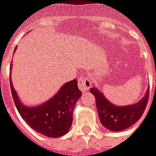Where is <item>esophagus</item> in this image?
<instances>
[{
  "label": "esophagus",
  "instance_id": "1",
  "mask_svg": "<svg viewBox=\"0 0 156 156\" xmlns=\"http://www.w3.org/2000/svg\"><path fill=\"white\" fill-rule=\"evenodd\" d=\"M91 85L92 84H91L90 80L88 78H87V77H83L78 81V86H79V88H80L81 92H86V91L89 90Z\"/></svg>",
  "mask_w": 156,
  "mask_h": 156
}]
</instances>
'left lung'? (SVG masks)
<instances>
[{"label":"left lung","mask_w":156,"mask_h":156,"mask_svg":"<svg viewBox=\"0 0 156 156\" xmlns=\"http://www.w3.org/2000/svg\"><path fill=\"white\" fill-rule=\"evenodd\" d=\"M149 88L144 97L136 104L117 105L110 102L104 94L96 87H92L90 93L96 99V107L102 125L111 131H121L136 123L143 116L148 104Z\"/></svg>","instance_id":"8db88e82"}]
</instances>
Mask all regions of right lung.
I'll use <instances>...</instances> for the list:
<instances>
[{"mask_svg": "<svg viewBox=\"0 0 156 156\" xmlns=\"http://www.w3.org/2000/svg\"><path fill=\"white\" fill-rule=\"evenodd\" d=\"M16 49L17 47L14 52ZM12 67L11 64V69ZM10 86L16 108L31 128L49 137H59L69 132L73 122V111L81 95L76 79L64 83L56 94L44 103L33 106L22 103L11 78Z\"/></svg>", "mask_w": 156, "mask_h": 156, "instance_id": "add662e5", "label": "right lung"}]
</instances>
